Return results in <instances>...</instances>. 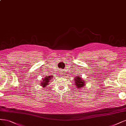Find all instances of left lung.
<instances>
[{"instance_id":"1","label":"left lung","mask_w":126,"mask_h":126,"mask_svg":"<svg viewBox=\"0 0 126 126\" xmlns=\"http://www.w3.org/2000/svg\"><path fill=\"white\" fill-rule=\"evenodd\" d=\"M74 81L76 88L78 89V90L82 88H83V86L85 85V82L80 76L76 77L74 79Z\"/></svg>"}]
</instances>
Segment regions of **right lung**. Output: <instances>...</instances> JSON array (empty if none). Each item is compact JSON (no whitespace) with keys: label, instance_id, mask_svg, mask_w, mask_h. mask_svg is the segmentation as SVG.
<instances>
[{"label":"right lung","instance_id":"1","mask_svg":"<svg viewBox=\"0 0 126 126\" xmlns=\"http://www.w3.org/2000/svg\"><path fill=\"white\" fill-rule=\"evenodd\" d=\"M51 78H53V76H46L44 78H43L40 84L41 86L43 87V88H45L46 86L47 87V85L49 84V81L52 79Z\"/></svg>","mask_w":126,"mask_h":126}]
</instances>
